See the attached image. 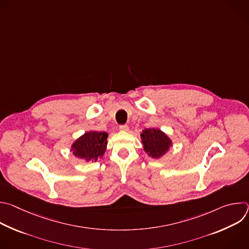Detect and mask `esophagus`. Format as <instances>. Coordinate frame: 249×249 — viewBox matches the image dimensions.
Segmentation results:
<instances>
[{
  "mask_svg": "<svg viewBox=\"0 0 249 249\" xmlns=\"http://www.w3.org/2000/svg\"><path fill=\"white\" fill-rule=\"evenodd\" d=\"M119 130L120 131H128L129 130V127L127 125H120L119 126Z\"/></svg>",
  "mask_w": 249,
  "mask_h": 249,
  "instance_id": "1",
  "label": "esophagus"
}]
</instances>
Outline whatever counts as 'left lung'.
Listing matches in <instances>:
<instances>
[{
    "label": "left lung",
    "mask_w": 249,
    "mask_h": 249,
    "mask_svg": "<svg viewBox=\"0 0 249 249\" xmlns=\"http://www.w3.org/2000/svg\"><path fill=\"white\" fill-rule=\"evenodd\" d=\"M144 151L154 159H160L169 150L171 140L159 129H145L141 134Z\"/></svg>",
    "instance_id": "1"
}]
</instances>
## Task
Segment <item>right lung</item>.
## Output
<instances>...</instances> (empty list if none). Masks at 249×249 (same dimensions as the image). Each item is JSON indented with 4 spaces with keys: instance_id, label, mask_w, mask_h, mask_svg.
<instances>
[{
    "instance_id": "right-lung-1",
    "label": "right lung",
    "mask_w": 249,
    "mask_h": 249,
    "mask_svg": "<svg viewBox=\"0 0 249 249\" xmlns=\"http://www.w3.org/2000/svg\"><path fill=\"white\" fill-rule=\"evenodd\" d=\"M107 137L108 134L105 132H87L74 142L71 151L76 158L85 160L86 161H96L105 153Z\"/></svg>"
}]
</instances>
